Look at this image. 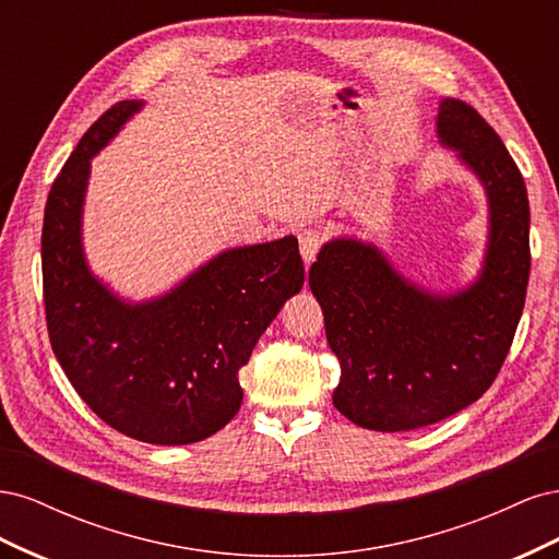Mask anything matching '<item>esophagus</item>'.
<instances>
[{"mask_svg": "<svg viewBox=\"0 0 559 559\" xmlns=\"http://www.w3.org/2000/svg\"><path fill=\"white\" fill-rule=\"evenodd\" d=\"M298 242H300V257H302V261H306V265H310L314 261V257H317L319 247H321V233L314 230V228L302 230L298 235Z\"/></svg>", "mask_w": 559, "mask_h": 559, "instance_id": "esophagus-1", "label": "esophagus"}]
</instances>
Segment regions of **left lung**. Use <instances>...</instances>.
Returning a JSON list of instances; mask_svg holds the SVG:
<instances>
[{
  "mask_svg": "<svg viewBox=\"0 0 559 559\" xmlns=\"http://www.w3.org/2000/svg\"><path fill=\"white\" fill-rule=\"evenodd\" d=\"M441 146L487 198L478 277L431 292L403 277L384 251L352 235L329 240L310 267L326 341L341 361L333 405L354 425L411 431L478 401L511 349L530 282V200L499 134L460 99H441Z\"/></svg>",
  "mask_w": 559,
  "mask_h": 559,
  "instance_id": "left-lung-1",
  "label": "left lung"
}]
</instances>
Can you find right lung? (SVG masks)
Wrapping results in <instances>:
<instances>
[{
	"label": "right lung",
	"mask_w": 559,
	"mask_h": 559,
	"mask_svg": "<svg viewBox=\"0 0 559 559\" xmlns=\"http://www.w3.org/2000/svg\"><path fill=\"white\" fill-rule=\"evenodd\" d=\"M142 99H123L83 134L46 200L41 230L50 345L88 408L151 445H189L240 411V368L306 280L298 240L284 235L235 247L195 267L170 292L126 300L88 265L83 202L91 160Z\"/></svg>",
	"instance_id": "right-lung-1"
}]
</instances>
